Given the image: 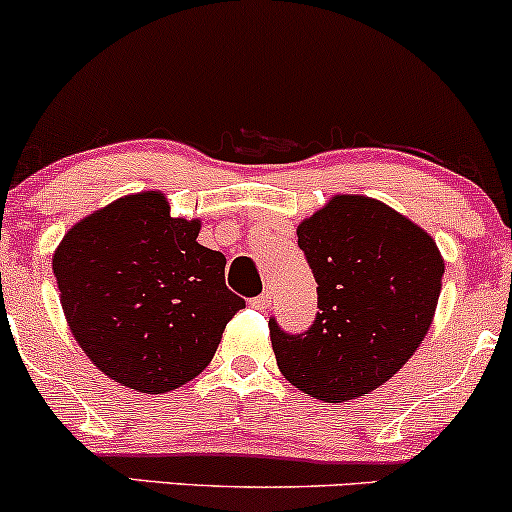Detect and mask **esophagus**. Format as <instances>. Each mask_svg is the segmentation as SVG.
Masks as SVG:
<instances>
[{
    "instance_id": "34e87169",
    "label": "esophagus",
    "mask_w": 512,
    "mask_h": 512,
    "mask_svg": "<svg viewBox=\"0 0 512 512\" xmlns=\"http://www.w3.org/2000/svg\"><path fill=\"white\" fill-rule=\"evenodd\" d=\"M250 305H252V308H255V310H267L269 305H272V293H269V291L260 293V296L252 298Z\"/></svg>"
}]
</instances>
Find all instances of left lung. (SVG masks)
Instances as JSON below:
<instances>
[{"mask_svg":"<svg viewBox=\"0 0 512 512\" xmlns=\"http://www.w3.org/2000/svg\"><path fill=\"white\" fill-rule=\"evenodd\" d=\"M296 233L320 313L303 334L269 320L276 366L315 399L368 395L414 356L431 327L445 272L436 240L363 195H334Z\"/></svg>","mask_w":512,"mask_h":512,"instance_id":"obj_1","label":"left lung"}]
</instances>
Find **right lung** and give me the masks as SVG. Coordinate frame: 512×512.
I'll return each mask as SVG.
<instances>
[{"mask_svg":"<svg viewBox=\"0 0 512 512\" xmlns=\"http://www.w3.org/2000/svg\"><path fill=\"white\" fill-rule=\"evenodd\" d=\"M199 219H175L161 192L93 211L52 255L67 325L115 383L161 395L197 378L245 301L226 257L197 243Z\"/></svg>","mask_w":512,"mask_h":512,"instance_id":"right-lung-1","label":"right lung"}]
</instances>
